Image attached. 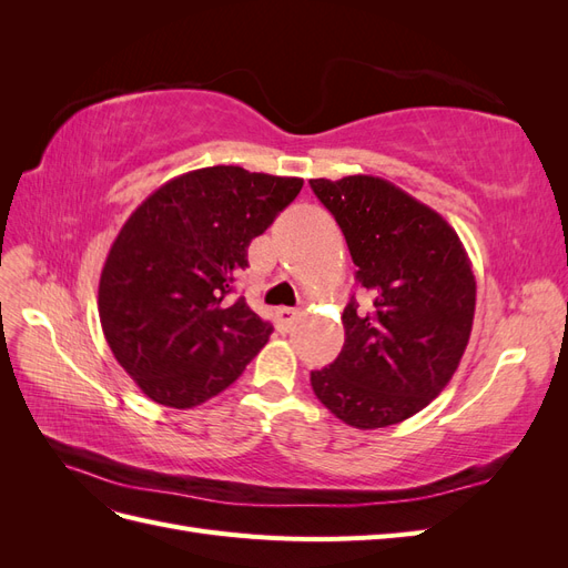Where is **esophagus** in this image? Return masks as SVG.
Masks as SVG:
<instances>
[{"mask_svg": "<svg viewBox=\"0 0 568 568\" xmlns=\"http://www.w3.org/2000/svg\"><path fill=\"white\" fill-rule=\"evenodd\" d=\"M298 311H294V307H277V313H274V320H277V329L280 332H286L291 322L296 320Z\"/></svg>", "mask_w": 568, "mask_h": 568, "instance_id": "1", "label": "esophagus"}]
</instances>
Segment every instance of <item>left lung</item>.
Listing matches in <instances>:
<instances>
[{
	"mask_svg": "<svg viewBox=\"0 0 568 568\" xmlns=\"http://www.w3.org/2000/svg\"><path fill=\"white\" fill-rule=\"evenodd\" d=\"M346 236L372 311H343L346 343L311 372L320 403L353 428L417 415L450 384L476 311L471 261L448 220L388 180H311Z\"/></svg>",
	"mask_w": 568,
	"mask_h": 568,
	"instance_id": "left-lung-1",
	"label": "left lung"
}]
</instances>
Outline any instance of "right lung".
Returning <instances> with one entry per match:
<instances>
[{
    "label": "right lung",
    "instance_id": "obj_1",
    "mask_svg": "<svg viewBox=\"0 0 568 568\" xmlns=\"http://www.w3.org/2000/svg\"><path fill=\"white\" fill-rule=\"evenodd\" d=\"M301 178L213 165L159 186L128 217L99 280L109 348L153 403L189 409L234 384L272 324L230 298L248 244L301 192Z\"/></svg>",
    "mask_w": 568,
    "mask_h": 568
}]
</instances>
